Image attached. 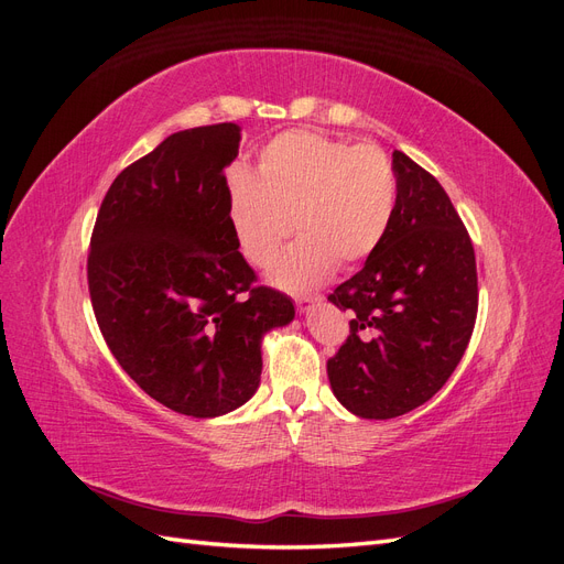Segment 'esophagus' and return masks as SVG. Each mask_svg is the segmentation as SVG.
Returning a JSON list of instances; mask_svg holds the SVG:
<instances>
[{
    "instance_id": "esophagus-1",
    "label": "esophagus",
    "mask_w": 564,
    "mask_h": 564,
    "mask_svg": "<svg viewBox=\"0 0 564 564\" xmlns=\"http://www.w3.org/2000/svg\"><path fill=\"white\" fill-rule=\"evenodd\" d=\"M324 299L322 296H305V299H299L296 301V308H299V313H303V315H308L315 305H319Z\"/></svg>"
}]
</instances>
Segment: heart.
<instances>
[{"mask_svg":"<svg viewBox=\"0 0 564 564\" xmlns=\"http://www.w3.org/2000/svg\"><path fill=\"white\" fill-rule=\"evenodd\" d=\"M398 185L373 145H348L308 129L275 135L251 174L228 183L235 242L256 268H268L292 232L299 240L272 265L284 292H311L336 268H357L381 247L395 216Z\"/></svg>","mask_w":564,"mask_h":564,"instance_id":"heart-1","label":"heart"}]
</instances>
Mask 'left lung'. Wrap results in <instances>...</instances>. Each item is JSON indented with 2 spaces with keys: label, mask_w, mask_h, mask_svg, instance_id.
<instances>
[{
  "label": "left lung",
  "mask_w": 564,
  "mask_h": 564,
  "mask_svg": "<svg viewBox=\"0 0 564 564\" xmlns=\"http://www.w3.org/2000/svg\"><path fill=\"white\" fill-rule=\"evenodd\" d=\"M390 230L329 301L352 311L327 362L336 400L360 419H395L429 402L464 357L477 315L470 237L435 176L392 152Z\"/></svg>",
  "instance_id": "obj_1"
}]
</instances>
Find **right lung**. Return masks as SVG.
<instances>
[{
  "instance_id": "1",
  "label": "right lung",
  "mask_w": 564,
  "mask_h": 564,
  "mask_svg": "<svg viewBox=\"0 0 564 564\" xmlns=\"http://www.w3.org/2000/svg\"><path fill=\"white\" fill-rule=\"evenodd\" d=\"M242 129L172 133L119 174L91 235L89 294L110 352L152 400L216 419L251 400L261 344L296 311L253 286L228 220L226 166Z\"/></svg>"
}]
</instances>
